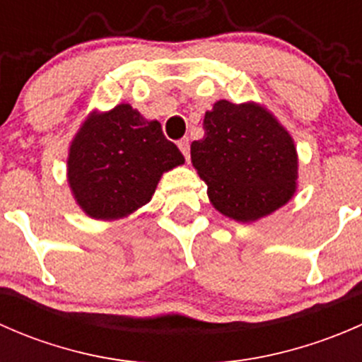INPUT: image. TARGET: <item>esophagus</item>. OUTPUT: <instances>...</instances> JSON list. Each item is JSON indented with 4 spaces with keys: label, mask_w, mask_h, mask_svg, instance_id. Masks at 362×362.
I'll return each mask as SVG.
<instances>
[{
    "label": "esophagus",
    "mask_w": 362,
    "mask_h": 362,
    "mask_svg": "<svg viewBox=\"0 0 362 362\" xmlns=\"http://www.w3.org/2000/svg\"><path fill=\"white\" fill-rule=\"evenodd\" d=\"M178 148L182 151L184 158L189 160V158H191V144H189V138H184V140L178 141Z\"/></svg>",
    "instance_id": "1"
}]
</instances>
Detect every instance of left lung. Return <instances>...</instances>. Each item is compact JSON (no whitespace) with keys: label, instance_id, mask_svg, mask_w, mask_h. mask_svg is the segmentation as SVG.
<instances>
[{"label":"left lung","instance_id":"obj_1","mask_svg":"<svg viewBox=\"0 0 362 362\" xmlns=\"http://www.w3.org/2000/svg\"><path fill=\"white\" fill-rule=\"evenodd\" d=\"M203 129V140L191 145V160L222 215L257 221L293 198L298 154L273 113L221 100L204 113Z\"/></svg>","mask_w":362,"mask_h":362}]
</instances>
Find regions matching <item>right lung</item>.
Segmentation results:
<instances>
[{"label": "right lung", "mask_w": 362, "mask_h": 362, "mask_svg": "<svg viewBox=\"0 0 362 362\" xmlns=\"http://www.w3.org/2000/svg\"><path fill=\"white\" fill-rule=\"evenodd\" d=\"M184 160L158 120L122 103L82 124L69 145L68 184L89 217L113 221L151 202L160 175Z\"/></svg>", "instance_id": "add662e5"}]
</instances>
